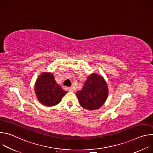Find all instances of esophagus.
I'll return each instance as SVG.
<instances>
[{"label":"esophagus","instance_id":"1","mask_svg":"<svg viewBox=\"0 0 153 153\" xmlns=\"http://www.w3.org/2000/svg\"><path fill=\"white\" fill-rule=\"evenodd\" d=\"M68 91H70V92H74V89L73 88H72V87H71V88H68Z\"/></svg>","mask_w":153,"mask_h":153}]
</instances>
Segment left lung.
<instances>
[{"label": "left lung", "mask_w": 153, "mask_h": 153, "mask_svg": "<svg viewBox=\"0 0 153 153\" xmlns=\"http://www.w3.org/2000/svg\"><path fill=\"white\" fill-rule=\"evenodd\" d=\"M108 96V88L103 77L93 73L87 77L81 90L76 92L80 105L88 110L101 107Z\"/></svg>", "instance_id": "obj_1"}]
</instances>
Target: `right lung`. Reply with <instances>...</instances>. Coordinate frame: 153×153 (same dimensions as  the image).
I'll use <instances>...</instances> for the list:
<instances>
[{
  "label": "right lung",
  "mask_w": 153,
  "mask_h": 153,
  "mask_svg": "<svg viewBox=\"0 0 153 153\" xmlns=\"http://www.w3.org/2000/svg\"><path fill=\"white\" fill-rule=\"evenodd\" d=\"M34 91L38 100L47 106L57 105L67 93L56 82L53 73L48 72H43L38 77L34 85Z\"/></svg>",
  "instance_id": "right-lung-1"
}]
</instances>
